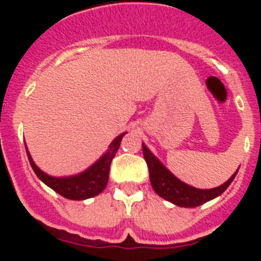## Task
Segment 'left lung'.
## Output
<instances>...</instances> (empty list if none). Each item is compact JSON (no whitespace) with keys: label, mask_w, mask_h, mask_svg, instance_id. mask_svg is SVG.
Wrapping results in <instances>:
<instances>
[{"label":"left lung","mask_w":261,"mask_h":261,"mask_svg":"<svg viewBox=\"0 0 261 261\" xmlns=\"http://www.w3.org/2000/svg\"><path fill=\"white\" fill-rule=\"evenodd\" d=\"M142 153H144V158L147 163V167H149V176H150L151 187L156 192V195H159L161 197L167 200V201L172 202V204L177 205V206H181V208H196V206L202 205L204 202L211 201V200L218 197L231 184L235 175L238 172L235 171L229 180L221 184L220 187L211 188V190H200V188L188 186L184 181H181L180 179H177L147 149L145 144H142Z\"/></svg>","instance_id":"left-lung-1"}]
</instances>
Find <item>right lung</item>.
<instances>
[{
    "instance_id": "add662e5",
    "label": "right lung",
    "mask_w": 261,
    "mask_h": 261,
    "mask_svg": "<svg viewBox=\"0 0 261 261\" xmlns=\"http://www.w3.org/2000/svg\"><path fill=\"white\" fill-rule=\"evenodd\" d=\"M125 133L117 136L114 141L111 142L108 146V150L103 154L95 163L86 168L85 171L80 172L77 175H71V176H50L41 171L40 168L35 165L32 161L31 155L29 153V149L26 147L27 155H29L30 165L32 170L35 171L36 176L40 179L44 184H47L49 188H52L55 192L59 195L64 196L65 199L69 200H86L90 197L102 193L103 190L107 186L108 175H110V166L115 154L119 150L120 142L121 138L124 137Z\"/></svg>"
}]
</instances>
